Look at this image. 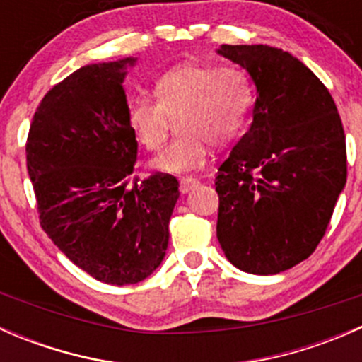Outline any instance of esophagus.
Listing matches in <instances>:
<instances>
[{"label": "esophagus", "mask_w": 362, "mask_h": 362, "mask_svg": "<svg viewBox=\"0 0 362 362\" xmlns=\"http://www.w3.org/2000/svg\"><path fill=\"white\" fill-rule=\"evenodd\" d=\"M198 184H199V182L196 180V178L182 177L180 178V192H182V194H185V192L192 191V189H194Z\"/></svg>", "instance_id": "obj_1"}]
</instances>
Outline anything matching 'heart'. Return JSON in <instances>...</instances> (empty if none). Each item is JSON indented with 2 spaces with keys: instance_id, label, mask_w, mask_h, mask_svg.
Returning a JSON list of instances; mask_svg holds the SVG:
<instances>
[{
  "instance_id": "b5f03b06",
  "label": "heart",
  "mask_w": 362,
  "mask_h": 362,
  "mask_svg": "<svg viewBox=\"0 0 362 362\" xmlns=\"http://www.w3.org/2000/svg\"><path fill=\"white\" fill-rule=\"evenodd\" d=\"M156 100L136 98L127 107V124L147 151H159L178 119L180 136L152 159V170L180 175L198 170L210 144L235 141L245 129L254 107V87L243 69L217 64H182L156 80Z\"/></svg>"
}]
</instances>
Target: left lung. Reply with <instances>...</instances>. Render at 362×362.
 Returning a JSON list of instances; mask_svg holds the SVG:
<instances>
[{
  "label": "left lung",
  "instance_id": "left-lung-1",
  "mask_svg": "<svg viewBox=\"0 0 362 362\" xmlns=\"http://www.w3.org/2000/svg\"><path fill=\"white\" fill-rule=\"evenodd\" d=\"M250 73V129L218 168L217 238L236 268L275 275L305 261L329 226L346 182L341 119L327 87L289 52L222 45Z\"/></svg>",
  "mask_w": 362,
  "mask_h": 362
}]
</instances>
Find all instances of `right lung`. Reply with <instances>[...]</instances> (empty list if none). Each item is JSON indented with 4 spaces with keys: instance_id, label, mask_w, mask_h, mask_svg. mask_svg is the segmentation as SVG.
Masks as SVG:
<instances>
[{
    "instance_id": "1",
    "label": "right lung",
    "mask_w": 362,
    "mask_h": 362,
    "mask_svg": "<svg viewBox=\"0 0 362 362\" xmlns=\"http://www.w3.org/2000/svg\"><path fill=\"white\" fill-rule=\"evenodd\" d=\"M134 59L83 66L43 96L25 141L40 226L96 280L127 286L160 264L177 178H131L138 141L122 80Z\"/></svg>"
}]
</instances>
